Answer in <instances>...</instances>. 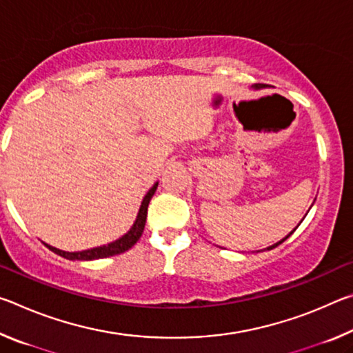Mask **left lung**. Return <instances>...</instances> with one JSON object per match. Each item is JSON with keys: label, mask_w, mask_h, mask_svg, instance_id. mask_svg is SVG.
<instances>
[{"label": "left lung", "mask_w": 353, "mask_h": 353, "mask_svg": "<svg viewBox=\"0 0 353 353\" xmlns=\"http://www.w3.org/2000/svg\"><path fill=\"white\" fill-rule=\"evenodd\" d=\"M255 87H261V85H259V83H256V85H255ZM294 230H296V229H294ZM294 230H292V232H294ZM292 232H291V234H292ZM291 234H290V235H291ZM290 235H288V236H290ZM288 236H285L282 241H279V243H276V244H272V246H270V248H266V249H268V250H271V249H274V248H277V246H279V244H282V243H283V241H285V240H286V238H288Z\"/></svg>", "instance_id": "left-lung-1"}]
</instances>
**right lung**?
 I'll return each instance as SVG.
<instances>
[{"mask_svg":"<svg viewBox=\"0 0 353 353\" xmlns=\"http://www.w3.org/2000/svg\"><path fill=\"white\" fill-rule=\"evenodd\" d=\"M157 185L159 183H154V187L149 190L145 198H143V202L140 205L139 214H137L134 225L130 227V230L128 232V234L123 235L119 240L113 241L110 244H105V246H101V248L81 250V252H65V250L52 248V246H50V244H45V246L50 250H52L54 254L61 255V256H63V259H68V260H98V259H105V256H112V255L126 252V250H129L137 241L140 240L143 230H145L148 205H149V201H151V198L155 193V190H157Z\"/></svg>","mask_w":353,"mask_h":353,"instance_id":"add662e5","label":"right lung"}]
</instances>
